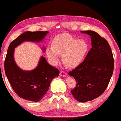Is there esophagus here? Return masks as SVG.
<instances>
[{
	"mask_svg": "<svg viewBox=\"0 0 121 121\" xmlns=\"http://www.w3.org/2000/svg\"><path fill=\"white\" fill-rule=\"evenodd\" d=\"M60 76L62 77H66L67 76V74L64 71H60Z\"/></svg>",
	"mask_w": 121,
	"mask_h": 121,
	"instance_id": "obj_1",
	"label": "esophagus"
}]
</instances>
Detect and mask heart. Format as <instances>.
<instances>
[{
	"mask_svg": "<svg viewBox=\"0 0 121 121\" xmlns=\"http://www.w3.org/2000/svg\"><path fill=\"white\" fill-rule=\"evenodd\" d=\"M52 46L46 49V54L50 63L56 65L60 62V55L68 68H74L82 63L87 56L89 45L84 39L75 38L68 34H63L54 38Z\"/></svg>",
	"mask_w": 121,
	"mask_h": 121,
	"instance_id": "obj_1",
	"label": "heart"
}]
</instances>
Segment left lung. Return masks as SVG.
Returning <instances> with one entry per match:
<instances>
[{
	"label": "left lung",
	"instance_id": "1",
	"mask_svg": "<svg viewBox=\"0 0 121 121\" xmlns=\"http://www.w3.org/2000/svg\"><path fill=\"white\" fill-rule=\"evenodd\" d=\"M81 33L91 37L92 48L84 61L68 74L77 83L71 90L73 97L80 102H87L99 97L106 90L113 73L114 58L104 38L91 30Z\"/></svg>",
	"mask_w": 121,
	"mask_h": 121
}]
</instances>
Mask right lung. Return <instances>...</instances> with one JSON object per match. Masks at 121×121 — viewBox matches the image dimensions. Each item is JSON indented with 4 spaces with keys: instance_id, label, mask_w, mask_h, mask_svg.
<instances>
[{
    "instance_id": "add662e5",
    "label": "right lung",
    "mask_w": 121,
    "mask_h": 121,
    "mask_svg": "<svg viewBox=\"0 0 121 121\" xmlns=\"http://www.w3.org/2000/svg\"><path fill=\"white\" fill-rule=\"evenodd\" d=\"M48 31H26L13 41L9 46L4 61L5 73L15 92L20 98L32 102H38L48 91L50 83L60 71L49 64L41 56L38 65L31 71H25L17 65L14 60V50L25 41L39 42ZM44 52L45 48H43Z\"/></svg>"
}]
</instances>
